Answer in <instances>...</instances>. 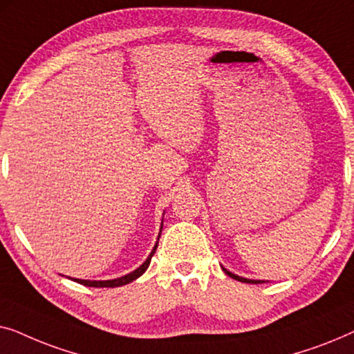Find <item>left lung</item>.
<instances>
[{
	"mask_svg": "<svg viewBox=\"0 0 354 354\" xmlns=\"http://www.w3.org/2000/svg\"><path fill=\"white\" fill-rule=\"evenodd\" d=\"M222 270H224V272H225L227 275H229V277L235 279V280H239V282H245V283H264V280H253V279H245V277H240V275L232 274L230 270H227L225 268H222Z\"/></svg>",
	"mask_w": 354,
	"mask_h": 354,
	"instance_id": "8db88e82",
	"label": "left lung"
}]
</instances>
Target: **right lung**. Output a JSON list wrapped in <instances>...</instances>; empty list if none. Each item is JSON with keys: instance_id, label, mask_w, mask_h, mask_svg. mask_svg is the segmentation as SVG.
Listing matches in <instances>:
<instances>
[{"instance_id": "1", "label": "right lung", "mask_w": 354, "mask_h": 354, "mask_svg": "<svg viewBox=\"0 0 354 354\" xmlns=\"http://www.w3.org/2000/svg\"><path fill=\"white\" fill-rule=\"evenodd\" d=\"M161 229H162V224H161ZM159 236H161V234L158 235V240H159ZM156 248H158V241H156V245L153 246L151 253H149L147 261H145V263H143L142 266H140V268L132 270V272L127 274V275H122V277L111 279V280H84V279H72V280H74V282H77V283L85 285V287H95V288H114V287H122V285H127V283H130V282H133L135 279H138L140 275L145 274V270L148 269L149 263H151L153 254L156 253Z\"/></svg>"}]
</instances>
